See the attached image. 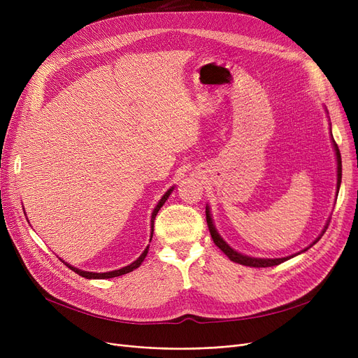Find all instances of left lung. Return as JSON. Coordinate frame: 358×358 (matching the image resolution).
<instances>
[{
	"label": "left lung",
	"instance_id": "obj_1",
	"mask_svg": "<svg viewBox=\"0 0 358 358\" xmlns=\"http://www.w3.org/2000/svg\"><path fill=\"white\" fill-rule=\"evenodd\" d=\"M332 135V134H331ZM332 142H334V149H335V154H336V164H338V180H336V189L340 190V185H341V177H343V165H341V154H340V149H338V145L335 143L334 138H332ZM206 220H208V227H209V231H210V235H212V239L215 242V245L217 248H220V251H223L224 254L228 255V258L234 262H238V264H242V266H248V267H257V268H261V267H273V266H278L281 264V262H285L287 259H290L293 255L290 257H285V258H252V257H247V255H242L239 252H236L235 250H232L227 242H224L219 234L216 232L215 227H213V222H212V217H210V210L209 208H206ZM328 229V227H325L322 235L325 234V231ZM321 235V236H322ZM321 236H319L312 245H315V243L321 239ZM310 245V247H312ZM308 250V248H306ZM305 250V251H306Z\"/></svg>",
	"mask_w": 358,
	"mask_h": 358
}]
</instances>
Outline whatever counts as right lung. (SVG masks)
I'll use <instances>...</instances> for the list:
<instances>
[{
  "mask_svg": "<svg viewBox=\"0 0 358 358\" xmlns=\"http://www.w3.org/2000/svg\"><path fill=\"white\" fill-rule=\"evenodd\" d=\"M173 189H174V187H173ZM173 189H169V190L162 196V199L159 200V203L157 204V208H155V209H154V212H152V219H150V239H152V234H154V220H155V217H157V213H158V212H159V209L162 208V204L165 203V200L168 199V196L171 194ZM149 242H150V241H149ZM148 250H149V245L145 248V251L141 254V257H139L136 261L131 262L130 266H126V267H123V268H120V270L108 271V273H91V271H83V270H78V268H75V267H72V266L66 264V262H65V266H66L68 268H71L72 271H75L77 274H80L81 277H85V278H113V277L123 275V274H126V273H130V271H134L135 268H138V267L142 264V262H143V259H145V257H146V254H148Z\"/></svg>",
  "mask_w": 358,
  "mask_h": 358,
  "instance_id": "right-lung-1",
  "label": "right lung"
}]
</instances>
